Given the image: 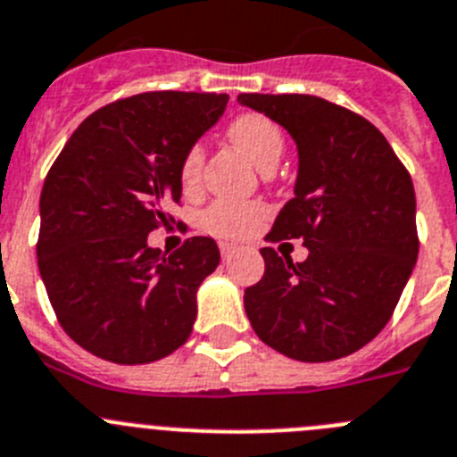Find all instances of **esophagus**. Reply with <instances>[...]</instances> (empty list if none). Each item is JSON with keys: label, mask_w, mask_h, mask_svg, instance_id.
<instances>
[{"label": "esophagus", "mask_w": 457, "mask_h": 457, "mask_svg": "<svg viewBox=\"0 0 457 457\" xmlns=\"http://www.w3.org/2000/svg\"><path fill=\"white\" fill-rule=\"evenodd\" d=\"M220 251H221V258H224V261H228V258H233V253H236V251H237V246L236 245H228V242H221Z\"/></svg>", "instance_id": "34e87169"}]
</instances>
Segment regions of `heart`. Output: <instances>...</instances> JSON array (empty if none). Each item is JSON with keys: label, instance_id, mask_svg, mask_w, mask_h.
<instances>
[{"label": "heart", "instance_id": "b5f03b06", "mask_svg": "<svg viewBox=\"0 0 457 457\" xmlns=\"http://www.w3.org/2000/svg\"><path fill=\"white\" fill-rule=\"evenodd\" d=\"M226 136L231 140L237 152L245 154L262 174H270L278 165L283 149H286V137L283 131L271 122L270 117L258 115V112H245L236 117ZM204 167V146H190L181 165V183L186 190L196 187ZM265 215L262 206L256 204H228V201H217L204 212L201 224L208 233L220 237H245L256 228L258 220Z\"/></svg>", "mask_w": 457, "mask_h": 457}]
</instances>
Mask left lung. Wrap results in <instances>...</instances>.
I'll return each mask as SVG.
<instances>
[{"label":"left lung","instance_id":"left-lung-1","mask_svg":"<svg viewBox=\"0 0 457 457\" xmlns=\"http://www.w3.org/2000/svg\"><path fill=\"white\" fill-rule=\"evenodd\" d=\"M240 106L290 133L299 154L295 196L270 240L303 237L292 262L261 249L265 274L245 311L267 346L301 362H328L380 333L417 262L412 179L365 117L312 95H240Z\"/></svg>","mask_w":457,"mask_h":457}]
</instances>
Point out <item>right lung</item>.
I'll list each match as a JSON object with an SVG mask.
<instances>
[{
    "instance_id": "right-lung-1",
    "label": "right lung",
    "mask_w": 457,
    "mask_h": 457,
    "mask_svg": "<svg viewBox=\"0 0 457 457\" xmlns=\"http://www.w3.org/2000/svg\"><path fill=\"white\" fill-rule=\"evenodd\" d=\"M226 104L215 92L120 99L86 117L49 170L37 270L65 333L92 355L146 365L190 337L220 249L196 236L165 256L146 236L181 201L183 158Z\"/></svg>"
}]
</instances>
